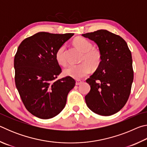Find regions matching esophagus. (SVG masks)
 I'll use <instances>...</instances> for the list:
<instances>
[{
    "label": "esophagus",
    "instance_id": "obj_1",
    "mask_svg": "<svg viewBox=\"0 0 147 147\" xmlns=\"http://www.w3.org/2000/svg\"><path fill=\"white\" fill-rule=\"evenodd\" d=\"M82 82L80 80H76V86H78V85H80V84Z\"/></svg>",
    "mask_w": 147,
    "mask_h": 147
}]
</instances>
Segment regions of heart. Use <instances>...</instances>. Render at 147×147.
Listing matches in <instances>:
<instances>
[{
	"label": "heart",
	"instance_id": "1",
	"mask_svg": "<svg viewBox=\"0 0 147 147\" xmlns=\"http://www.w3.org/2000/svg\"><path fill=\"white\" fill-rule=\"evenodd\" d=\"M73 43L77 49L83 53L81 61L82 63L77 65H71L64 69L63 74L75 79H81L90 73L91 67L97 68L101 62V53L98 50L94 49L93 44L88 39L78 37L74 39ZM65 45H62L57 49L55 58L60 65H65L67 59L65 56Z\"/></svg>",
	"mask_w": 147,
	"mask_h": 147
}]
</instances>
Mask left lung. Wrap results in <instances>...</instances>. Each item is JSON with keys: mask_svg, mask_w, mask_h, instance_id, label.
<instances>
[{"mask_svg": "<svg viewBox=\"0 0 147 147\" xmlns=\"http://www.w3.org/2000/svg\"><path fill=\"white\" fill-rule=\"evenodd\" d=\"M82 36L97 44L102 56L97 69L86 80L91 86L86 104L96 114L111 115L123 108L130 96L134 80L131 52L121 36L106 30Z\"/></svg>", "mask_w": 147, "mask_h": 147, "instance_id": "1", "label": "left lung"}]
</instances>
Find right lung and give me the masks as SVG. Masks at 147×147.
Masks as SVG:
<instances>
[{"label": "right lung", "mask_w": 147, "mask_h": 147, "mask_svg": "<svg viewBox=\"0 0 147 147\" xmlns=\"http://www.w3.org/2000/svg\"><path fill=\"white\" fill-rule=\"evenodd\" d=\"M74 34L41 32L21 42L14 58L15 82L26 109L48 119L61 112L75 86L71 76L56 80L61 69L55 58L59 47Z\"/></svg>", "instance_id": "obj_1"}]
</instances>
